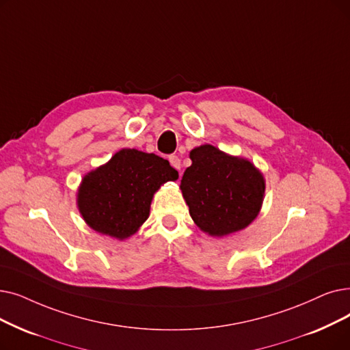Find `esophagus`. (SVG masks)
Instances as JSON below:
<instances>
[{
    "mask_svg": "<svg viewBox=\"0 0 350 350\" xmlns=\"http://www.w3.org/2000/svg\"><path fill=\"white\" fill-rule=\"evenodd\" d=\"M169 161H170V164L174 167L176 170H180V169H181V161H180V159H178L177 156H170V157H169Z\"/></svg>",
    "mask_w": 350,
    "mask_h": 350,
    "instance_id": "1",
    "label": "esophagus"
}]
</instances>
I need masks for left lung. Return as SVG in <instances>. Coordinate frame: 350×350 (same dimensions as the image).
<instances>
[{
    "instance_id": "obj_1",
    "label": "left lung",
    "mask_w": 350,
    "mask_h": 350,
    "mask_svg": "<svg viewBox=\"0 0 350 350\" xmlns=\"http://www.w3.org/2000/svg\"><path fill=\"white\" fill-rule=\"evenodd\" d=\"M190 159L180 187L194 223L211 236L245 229L263 202L262 173L250 161L208 144L191 150Z\"/></svg>"
}]
</instances>
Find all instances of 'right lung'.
Masks as SVG:
<instances>
[{"label":"right lung","instance_id":"obj_1","mask_svg":"<svg viewBox=\"0 0 350 350\" xmlns=\"http://www.w3.org/2000/svg\"><path fill=\"white\" fill-rule=\"evenodd\" d=\"M177 177L163 157L134 148L120 150L107 164L84 177L79 207L91 229L123 240L147 220L154 191Z\"/></svg>","mask_w":350,"mask_h":350}]
</instances>
